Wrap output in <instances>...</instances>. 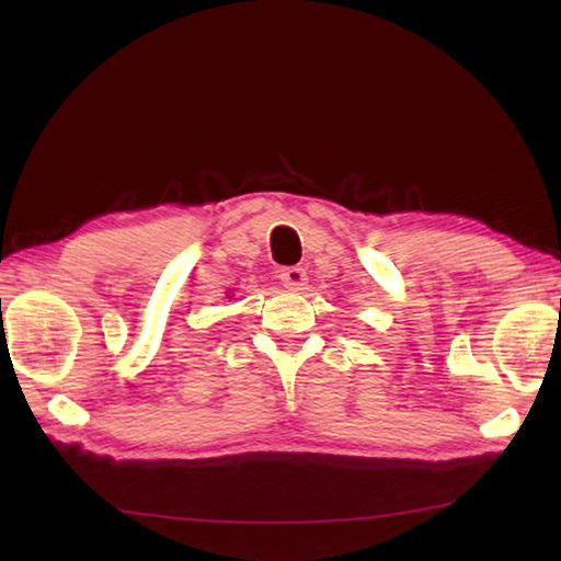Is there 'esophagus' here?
<instances>
[{"instance_id":"1","label":"esophagus","mask_w":561,"mask_h":561,"mask_svg":"<svg viewBox=\"0 0 561 561\" xmlns=\"http://www.w3.org/2000/svg\"><path fill=\"white\" fill-rule=\"evenodd\" d=\"M279 279L287 289L301 291L306 287V282H308V274H306L304 267H287V270L279 272Z\"/></svg>"}]
</instances>
